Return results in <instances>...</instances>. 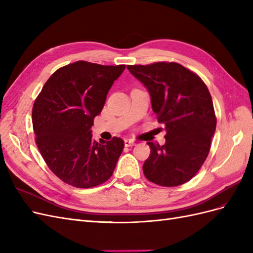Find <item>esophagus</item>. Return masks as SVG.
Masks as SVG:
<instances>
[{"label":"esophagus","mask_w":253,"mask_h":253,"mask_svg":"<svg viewBox=\"0 0 253 253\" xmlns=\"http://www.w3.org/2000/svg\"><path fill=\"white\" fill-rule=\"evenodd\" d=\"M136 142L133 139H125V145L126 147H133L135 145Z\"/></svg>","instance_id":"34e87169"}]
</instances>
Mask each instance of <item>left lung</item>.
Returning <instances> with one entry per match:
<instances>
[{
    "label": "left lung",
    "mask_w": 253,
    "mask_h": 253,
    "mask_svg": "<svg viewBox=\"0 0 253 253\" xmlns=\"http://www.w3.org/2000/svg\"><path fill=\"white\" fill-rule=\"evenodd\" d=\"M126 67L148 88L152 109L167 131L162 147L148 142L144 176L162 187L182 185L200 171L210 152L216 116L209 89L200 76L176 62Z\"/></svg>",
    "instance_id": "obj_1"
}]
</instances>
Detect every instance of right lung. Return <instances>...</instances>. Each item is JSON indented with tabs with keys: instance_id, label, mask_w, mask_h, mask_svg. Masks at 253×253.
I'll return each mask as SVG.
<instances>
[{
	"instance_id": "right-lung-1",
	"label": "right lung",
	"mask_w": 253,
	"mask_h": 253,
	"mask_svg": "<svg viewBox=\"0 0 253 253\" xmlns=\"http://www.w3.org/2000/svg\"><path fill=\"white\" fill-rule=\"evenodd\" d=\"M126 65L77 61L60 67L45 82L33 106L36 143L50 171L76 188H93L108 180L125 141H95L90 127L106 95Z\"/></svg>"
}]
</instances>
